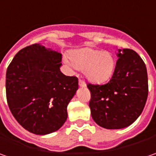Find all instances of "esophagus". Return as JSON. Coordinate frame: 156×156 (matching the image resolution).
Returning a JSON list of instances; mask_svg holds the SVG:
<instances>
[{
	"label": "esophagus",
	"instance_id": "34e87169",
	"mask_svg": "<svg viewBox=\"0 0 156 156\" xmlns=\"http://www.w3.org/2000/svg\"><path fill=\"white\" fill-rule=\"evenodd\" d=\"M79 86L80 87H85L86 86V83L82 81V80H79Z\"/></svg>",
	"mask_w": 156,
	"mask_h": 156
}]
</instances>
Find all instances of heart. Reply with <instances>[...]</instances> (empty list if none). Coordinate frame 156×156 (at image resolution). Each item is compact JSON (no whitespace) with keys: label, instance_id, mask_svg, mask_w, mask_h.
<instances>
[{"label":"heart","instance_id":"b5f03b06","mask_svg":"<svg viewBox=\"0 0 156 156\" xmlns=\"http://www.w3.org/2000/svg\"><path fill=\"white\" fill-rule=\"evenodd\" d=\"M65 62L73 69H83L84 75L93 82H103L110 77L115 61L110 53L92 48H81L71 53L70 59L66 57Z\"/></svg>","mask_w":156,"mask_h":156}]
</instances>
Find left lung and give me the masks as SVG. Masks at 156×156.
Wrapping results in <instances>:
<instances>
[{
    "mask_svg": "<svg viewBox=\"0 0 156 156\" xmlns=\"http://www.w3.org/2000/svg\"><path fill=\"white\" fill-rule=\"evenodd\" d=\"M115 71L109 81L87 83L93 120L108 129L126 128L140 116L148 94L146 65L132 49H119Z\"/></svg>",
    "mask_w": 156,
    "mask_h": 156,
    "instance_id": "8db88e82",
    "label": "left lung"
}]
</instances>
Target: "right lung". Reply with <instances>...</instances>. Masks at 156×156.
<instances>
[{
    "instance_id": "obj_1",
    "label": "right lung",
    "mask_w": 156,
    "mask_h": 156,
    "mask_svg": "<svg viewBox=\"0 0 156 156\" xmlns=\"http://www.w3.org/2000/svg\"><path fill=\"white\" fill-rule=\"evenodd\" d=\"M62 58L35 43L18 52L7 69L9 109L21 127L35 135L50 134L62 126L78 89L77 77L61 72Z\"/></svg>"
}]
</instances>
